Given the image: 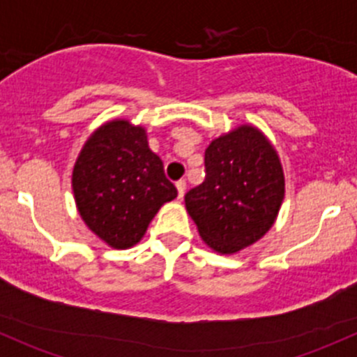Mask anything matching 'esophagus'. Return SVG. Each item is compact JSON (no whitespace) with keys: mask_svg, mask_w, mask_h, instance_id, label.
Returning a JSON list of instances; mask_svg holds the SVG:
<instances>
[{"mask_svg":"<svg viewBox=\"0 0 357 357\" xmlns=\"http://www.w3.org/2000/svg\"><path fill=\"white\" fill-rule=\"evenodd\" d=\"M176 188H178V197H179V199H183V197H185V190H186L185 179H181V181L176 183Z\"/></svg>","mask_w":357,"mask_h":357,"instance_id":"esophagus-1","label":"esophagus"}]
</instances>
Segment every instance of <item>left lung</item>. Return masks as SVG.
Here are the masks:
<instances>
[{
    "label": "left lung",
    "mask_w": 357,
    "mask_h": 357,
    "mask_svg": "<svg viewBox=\"0 0 357 357\" xmlns=\"http://www.w3.org/2000/svg\"><path fill=\"white\" fill-rule=\"evenodd\" d=\"M285 199V176L275 146L250 124L212 139L205 181L185 195L186 211L205 243L235 254L269 231Z\"/></svg>",
    "instance_id": "obj_1"
}]
</instances>
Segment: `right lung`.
Listing matches in <instances>:
<instances>
[{
    "label": "right lung",
    "instance_id": "add662e5",
    "mask_svg": "<svg viewBox=\"0 0 357 357\" xmlns=\"http://www.w3.org/2000/svg\"><path fill=\"white\" fill-rule=\"evenodd\" d=\"M72 192L86 226L114 248L136 245L158 208L178 197L145 128L126 119L89 136L72 171Z\"/></svg>",
    "mask_w": 357,
    "mask_h": 357
}]
</instances>
